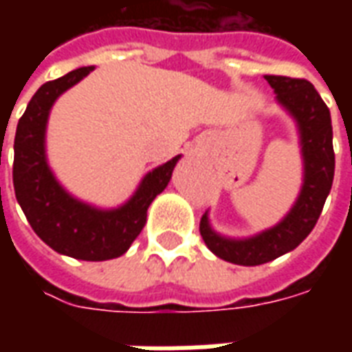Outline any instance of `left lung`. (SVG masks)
I'll return each instance as SVG.
<instances>
[{
	"label": "left lung",
	"instance_id": "left-lung-1",
	"mask_svg": "<svg viewBox=\"0 0 352 352\" xmlns=\"http://www.w3.org/2000/svg\"><path fill=\"white\" fill-rule=\"evenodd\" d=\"M264 79L277 94V101L298 124L303 158V184L296 204L279 224L247 239L219 236L211 228L207 213H204L199 221V234L209 251L219 258L239 265L272 262L296 249L309 236L330 194L336 168L330 109L326 107L315 87L309 80L280 75H265Z\"/></svg>",
	"mask_w": 352,
	"mask_h": 352
}]
</instances>
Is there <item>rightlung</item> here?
I'll return each mask as SVG.
<instances>
[{
  "mask_svg": "<svg viewBox=\"0 0 352 352\" xmlns=\"http://www.w3.org/2000/svg\"><path fill=\"white\" fill-rule=\"evenodd\" d=\"M94 72L79 67L45 82L28 103L14 135L12 184L30 226L50 249L88 262L122 256L146 222V209L168 186L181 154L148 171L135 194L116 209H98L73 198L50 171L45 154V131L50 107L67 88Z\"/></svg>",
  "mask_w": 352,
  "mask_h": 352,
  "instance_id": "obj_1",
  "label": "right lung"
}]
</instances>
